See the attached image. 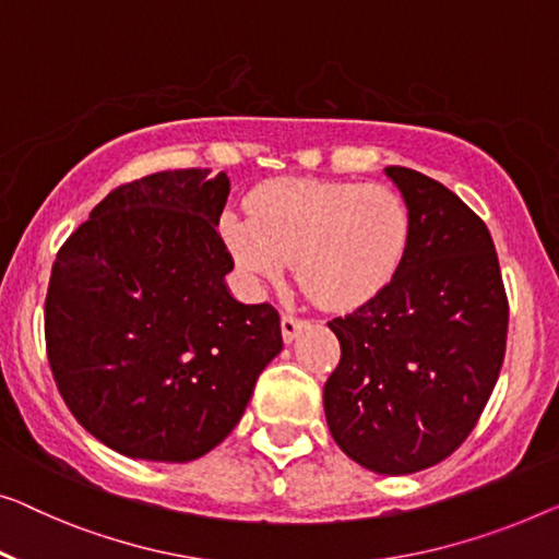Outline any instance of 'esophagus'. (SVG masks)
<instances>
[{
    "label": "esophagus",
    "mask_w": 559,
    "mask_h": 559,
    "mask_svg": "<svg viewBox=\"0 0 559 559\" xmlns=\"http://www.w3.org/2000/svg\"><path fill=\"white\" fill-rule=\"evenodd\" d=\"M304 319H298V316H294V313H283L281 316V333H283V341H294L296 336H298V331L304 329Z\"/></svg>",
    "instance_id": "esophagus-1"
}]
</instances>
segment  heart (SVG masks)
Segmentation results:
<instances>
[{"instance_id":"1","label":"heart","mask_w":559,"mask_h":559,"mask_svg":"<svg viewBox=\"0 0 559 559\" xmlns=\"http://www.w3.org/2000/svg\"><path fill=\"white\" fill-rule=\"evenodd\" d=\"M223 238L253 281L294 263L298 288L321 308H356L384 290L412 240L396 190L341 180H276L251 198V218L228 213Z\"/></svg>"}]
</instances>
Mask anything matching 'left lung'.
Returning a JSON list of instances; mask_svg holds the SVG:
<instances>
[{"label":"left lung","instance_id":"obj_1","mask_svg":"<svg viewBox=\"0 0 559 559\" xmlns=\"http://www.w3.org/2000/svg\"><path fill=\"white\" fill-rule=\"evenodd\" d=\"M412 240L389 286L329 321L341 361L323 386L331 437L356 464L414 474L462 447L507 348L502 271L485 221L427 175L391 165Z\"/></svg>","mask_w":559,"mask_h":559}]
</instances>
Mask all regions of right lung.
Returning a JSON list of instances; mask_svg holds the SVG:
<instances>
[{"mask_svg": "<svg viewBox=\"0 0 559 559\" xmlns=\"http://www.w3.org/2000/svg\"><path fill=\"white\" fill-rule=\"evenodd\" d=\"M228 193V175L205 168L124 182L55 258V384L90 435L132 460L190 462L218 447L283 348L276 308L226 288Z\"/></svg>", "mask_w": 559, "mask_h": 559, "instance_id": "add662e5", "label": "right lung"}]
</instances>
